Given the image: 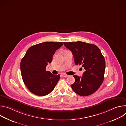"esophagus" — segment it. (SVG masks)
<instances>
[{
	"instance_id": "obj_1",
	"label": "esophagus",
	"mask_w": 126,
	"mask_h": 126,
	"mask_svg": "<svg viewBox=\"0 0 126 126\" xmlns=\"http://www.w3.org/2000/svg\"><path fill=\"white\" fill-rule=\"evenodd\" d=\"M62 76H63V77H67L69 76L68 75H67V74H62Z\"/></svg>"
}]
</instances>
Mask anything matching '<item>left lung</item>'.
<instances>
[{
  "mask_svg": "<svg viewBox=\"0 0 126 126\" xmlns=\"http://www.w3.org/2000/svg\"><path fill=\"white\" fill-rule=\"evenodd\" d=\"M64 45L72 53L75 64L82 65L85 69L82 77L73 76L75 82L72 84V89L81 96L93 94L104 78L106 64L100 50L94 44L81 41L64 42Z\"/></svg>",
  "mask_w": 126,
  "mask_h": 126,
  "instance_id": "1",
  "label": "left lung"
}]
</instances>
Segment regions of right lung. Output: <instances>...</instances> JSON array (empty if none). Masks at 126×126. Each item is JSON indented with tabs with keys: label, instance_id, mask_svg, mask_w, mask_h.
Segmentation results:
<instances>
[{
	"label": "right lung",
	"instance_id": "obj_1",
	"mask_svg": "<svg viewBox=\"0 0 126 126\" xmlns=\"http://www.w3.org/2000/svg\"><path fill=\"white\" fill-rule=\"evenodd\" d=\"M63 42H45L30 47L20 63L23 82L33 94L40 96L49 94L60 79V75L46 71V66L51 63L56 51Z\"/></svg>",
	"mask_w": 126,
	"mask_h": 126
}]
</instances>
